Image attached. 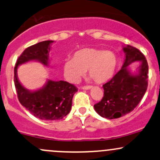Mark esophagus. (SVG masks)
<instances>
[{
    "label": "esophagus",
    "mask_w": 160,
    "mask_h": 160,
    "mask_svg": "<svg viewBox=\"0 0 160 160\" xmlns=\"http://www.w3.org/2000/svg\"><path fill=\"white\" fill-rule=\"evenodd\" d=\"M92 86H84V87H82V89H90L92 88Z\"/></svg>",
    "instance_id": "34e87169"
}]
</instances>
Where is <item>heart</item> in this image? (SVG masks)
<instances>
[{"instance_id":"1","label":"heart","mask_w":160,"mask_h":160,"mask_svg":"<svg viewBox=\"0 0 160 160\" xmlns=\"http://www.w3.org/2000/svg\"><path fill=\"white\" fill-rule=\"evenodd\" d=\"M117 64V56L111 51L84 48L75 52L73 58L64 61L63 73L67 80L75 83L87 70L96 83H102L112 78Z\"/></svg>"}]
</instances>
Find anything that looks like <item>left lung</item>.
Returning <instances> with one entry per match:
<instances>
[{
    "label": "left lung",
    "mask_w": 160,
    "mask_h": 160,
    "mask_svg": "<svg viewBox=\"0 0 160 160\" xmlns=\"http://www.w3.org/2000/svg\"><path fill=\"white\" fill-rule=\"evenodd\" d=\"M123 52L125 59L122 68L102 86L104 96L94 105L100 116L108 119L118 118L132 112L144 96L148 85V64L144 55L128 45L123 46ZM136 61L140 65L136 73H133L129 65Z\"/></svg>",
    "instance_id": "left-lung-1"
}]
</instances>
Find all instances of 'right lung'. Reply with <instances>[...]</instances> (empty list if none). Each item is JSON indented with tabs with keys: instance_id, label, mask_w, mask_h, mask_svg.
<instances>
[{
	"instance_id": "add662e5",
	"label": "right lung",
	"mask_w": 160,
	"mask_h": 160,
	"mask_svg": "<svg viewBox=\"0 0 160 160\" xmlns=\"http://www.w3.org/2000/svg\"><path fill=\"white\" fill-rule=\"evenodd\" d=\"M53 42L52 40H48L28 47L17 59L14 68V84L19 101L35 117L44 121L60 120L71 112L77 87L63 80L54 81L48 79L42 88L29 90L20 83L17 69L21 64L29 61H38L48 67L49 52Z\"/></svg>"
}]
</instances>
